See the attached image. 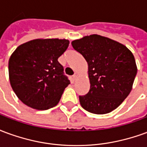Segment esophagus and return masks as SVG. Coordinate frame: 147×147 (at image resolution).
<instances>
[{
  "mask_svg": "<svg viewBox=\"0 0 147 147\" xmlns=\"http://www.w3.org/2000/svg\"><path fill=\"white\" fill-rule=\"evenodd\" d=\"M78 76H79V74L77 73V72H75V74L73 75V76H72V78H73L74 80H76L77 79V77H78Z\"/></svg>",
  "mask_w": 147,
  "mask_h": 147,
  "instance_id": "34e87169",
  "label": "esophagus"
}]
</instances>
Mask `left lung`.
I'll return each mask as SVG.
<instances>
[{
	"label": "left lung",
	"mask_w": 147,
	"mask_h": 147,
	"mask_svg": "<svg viewBox=\"0 0 147 147\" xmlns=\"http://www.w3.org/2000/svg\"><path fill=\"white\" fill-rule=\"evenodd\" d=\"M71 45L88 64L90 87L86 95L80 96L81 106L94 114L116 109L132 89L137 73L132 53L120 42L98 34L74 40Z\"/></svg>",
	"instance_id": "left-lung-1"
}]
</instances>
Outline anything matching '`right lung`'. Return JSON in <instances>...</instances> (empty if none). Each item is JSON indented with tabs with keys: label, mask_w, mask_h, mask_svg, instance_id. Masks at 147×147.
<instances>
[{
	"label": "right lung",
	"mask_w": 147,
	"mask_h": 147,
	"mask_svg": "<svg viewBox=\"0 0 147 147\" xmlns=\"http://www.w3.org/2000/svg\"><path fill=\"white\" fill-rule=\"evenodd\" d=\"M68 45L67 39H34L12 53L8 61L9 81L24 104L38 110L57 105L70 83L57 61Z\"/></svg>",
	"instance_id": "obj_1"
}]
</instances>
